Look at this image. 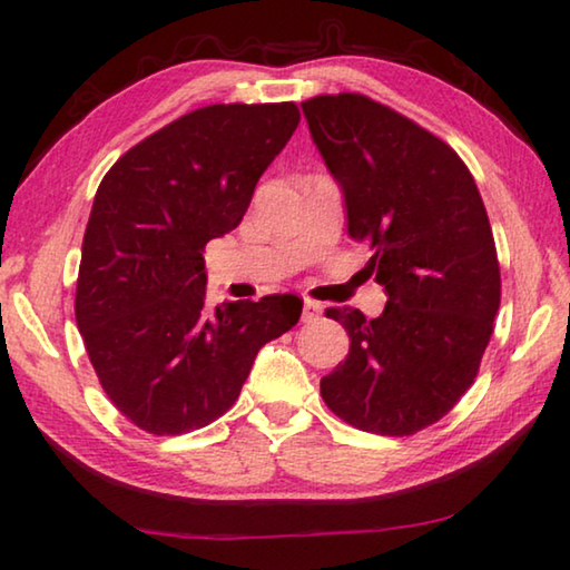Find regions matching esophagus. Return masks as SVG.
Wrapping results in <instances>:
<instances>
[{
	"instance_id": "34e87169",
	"label": "esophagus",
	"mask_w": 570,
	"mask_h": 570,
	"mask_svg": "<svg viewBox=\"0 0 570 570\" xmlns=\"http://www.w3.org/2000/svg\"><path fill=\"white\" fill-rule=\"evenodd\" d=\"M324 312L322 304L312 302V298H304V308H302V322H314L320 320V314Z\"/></svg>"
}]
</instances>
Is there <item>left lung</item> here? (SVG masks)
<instances>
[{
    "mask_svg": "<svg viewBox=\"0 0 570 570\" xmlns=\"http://www.w3.org/2000/svg\"><path fill=\"white\" fill-rule=\"evenodd\" d=\"M342 190L346 234L374 248L377 320L334 306L350 354L322 377L330 410L377 435H412L455 407L475 380L500 306L493 230L458 153L364 95L302 102Z\"/></svg>",
    "mask_w": 570,
    "mask_h": 570,
    "instance_id": "left-lung-1",
    "label": "left lung"
}]
</instances>
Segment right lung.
Segmentation results:
<instances>
[{"label": "right lung", "instance_id": "1", "mask_svg": "<svg viewBox=\"0 0 570 570\" xmlns=\"http://www.w3.org/2000/svg\"><path fill=\"white\" fill-rule=\"evenodd\" d=\"M298 125L294 102L208 105L115 163L95 193L75 320L100 384L153 435H183L238 400L296 296L206 304L208 240L234 230Z\"/></svg>", "mask_w": 570, "mask_h": 570}]
</instances>
